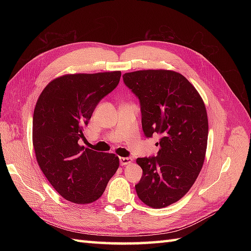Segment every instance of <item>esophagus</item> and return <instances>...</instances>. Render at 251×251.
Segmentation results:
<instances>
[{"label": "esophagus", "mask_w": 251, "mask_h": 251, "mask_svg": "<svg viewBox=\"0 0 251 251\" xmlns=\"http://www.w3.org/2000/svg\"><path fill=\"white\" fill-rule=\"evenodd\" d=\"M119 162L121 165H127L132 162V159L128 157H120L119 158Z\"/></svg>", "instance_id": "esophagus-1"}]
</instances>
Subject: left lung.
Masks as SVG:
<instances>
[{
	"instance_id": "1",
	"label": "left lung",
	"mask_w": 251,
	"mask_h": 251,
	"mask_svg": "<svg viewBox=\"0 0 251 251\" xmlns=\"http://www.w3.org/2000/svg\"><path fill=\"white\" fill-rule=\"evenodd\" d=\"M123 77L139 100L146 137L161 135L157 156L136 160L142 169L136 193L151 207H166L189 191L203 166L208 137L205 104L178 72L141 70Z\"/></svg>"
}]
</instances>
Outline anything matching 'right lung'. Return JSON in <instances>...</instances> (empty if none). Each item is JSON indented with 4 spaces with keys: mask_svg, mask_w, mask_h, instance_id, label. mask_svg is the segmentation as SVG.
<instances>
[{
    "mask_svg": "<svg viewBox=\"0 0 251 251\" xmlns=\"http://www.w3.org/2000/svg\"><path fill=\"white\" fill-rule=\"evenodd\" d=\"M120 71L68 74L50 81L37 100L32 123L35 157L45 177L68 201L100 199L116 173L115 154L80 147L83 127L102 98L117 87Z\"/></svg>",
    "mask_w": 251,
    "mask_h": 251,
    "instance_id": "1",
    "label": "right lung"
}]
</instances>
